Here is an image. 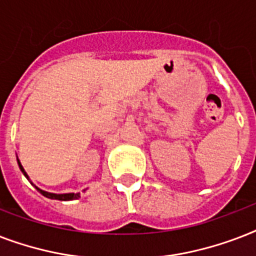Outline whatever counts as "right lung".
Listing matches in <instances>:
<instances>
[{"instance_id":"add662e5","label":"right lung","mask_w":256,"mask_h":256,"mask_svg":"<svg viewBox=\"0 0 256 256\" xmlns=\"http://www.w3.org/2000/svg\"><path fill=\"white\" fill-rule=\"evenodd\" d=\"M18 162V166H20V168H21V171L24 172V175H25L26 178L29 179V176H28V174H26V171L24 170V168H22L21 162L17 160ZM40 192H41L44 196H46V198H50V199H58V200H73V199H78L80 198V192H77V194H74V192H69V194H53V192H48V191H44L41 190V188H38V187H36Z\"/></svg>"}]
</instances>
